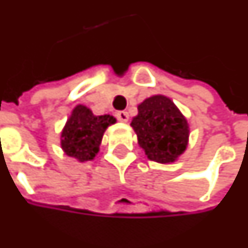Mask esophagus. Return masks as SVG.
<instances>
[{
    "mask_svg": "<svg viewBox=\"0 0 248 248\" xmlns=\"http://www.w3.org/2000/svg\"><path fill=\"white\" fill-rule=\"evenodd\" d=\"M117 118L119 122H127L129 121V114L126 111H118L117 112Z\"/></svg>",
    "mask_w": 248,
    "mask_h": 248,
    "instance_id": "obj_1",
    "label": "esophagus"
}]
</instances>
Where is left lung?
I'll use <instances>...</instances> for the list:
<instances>
[{
	"label": "left lung",
	"mask_w": 248,
	"mask_h": 248,
	"mask_svg": "<svg viewBox=\"0 0 248 248\" xmlns=\"http://www.w3.org/2000/svg\"><path fill=\"white\" fill-rule=\"evenodd\" d=\"M131 127L149 160L155 162H173L188 146V122L164 95L143 100L138 106V115L131 121Z\"/></svg>",
	"instance_id": "1"
}]
</instances>
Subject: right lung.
<instances>
[{
    "label": "right lung",
    "instance_id": "obj_1",
    "mask_svg": "<svg viewBox=\"0 0 248 248\" xmlns=\"http://www.w3.org/2000/svg\"><path fill=\"white\" fill-rule=\"evenodd\" d=\"M112 124L115 118L111 115H94L86 106H76L62 131L64 153L80 162L93 160L99 152L105 131Z\"/></svg>",
    "mask_w": 248,
    "mask_h": 248
}]
</instances>
